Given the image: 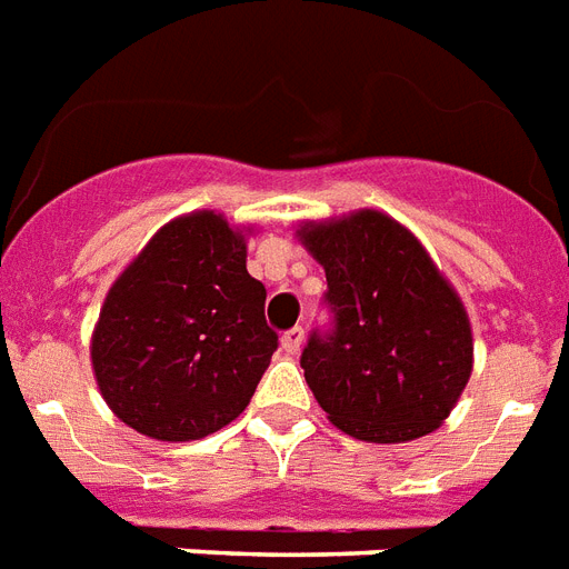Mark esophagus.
<instances>
[{"label": "esophagus", "mask_w": 569, "mask_h": 569, "mask_svg": "<svg viewBox=\"0 0 569 569\" xmlns=\"http://www.w3.org/2000/svg\"><path fill=\"white\" fill-rule=\"evenodd\" d=\"M302 340H306V331L297 326V329H290L281 335V349H284L288 356H297L299 349H302Z\"/></svg>", "instance_id": "34e87169"}]
</instances>
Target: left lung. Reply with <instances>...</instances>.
<instances>
[{"label": "left lung", "mask_w": 569, "mask_h": 569, "mask_svg": "<svg viewBox=\"0 0 569 569\" xmlns=\"http://www.w3.org/2000/svg\"><path fill=\"white\" fill-rule=\"evenodd\" d=\"M297 238L326 270L335 313L299 361L326 417L367 443L438 429L470 381L472 329L426 247L376 208L302 222Z\"/></svg>", "instance_id": "left-lung-1"}]
</instances>
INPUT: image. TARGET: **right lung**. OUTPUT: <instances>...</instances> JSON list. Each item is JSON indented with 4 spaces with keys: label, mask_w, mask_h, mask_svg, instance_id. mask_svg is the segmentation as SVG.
<instances>
[{
    "label": "right lung",
    "mask_w": 569,
    "mask_h": 569,
    "mask_svg": "<svg viewBox=\"0 0 569 569\" xmlns=\"http://www.w3.org/2000/svg\"><path fill=\"white\" fill-rule=\"evenodd\" d=\"M247 272V231L217 211L176 217L117 276L90 338L99 393L126 426L170 443L243 413L279 335Z\"/></svg>",
    "instance_id": "add662e5"
}]
</instances>
